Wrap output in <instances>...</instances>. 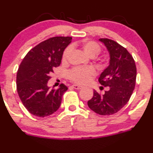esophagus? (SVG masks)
<instances>
[{"mask_svg": "<svg viewBox=\"0 0 153 153\" xmlns=\"http://www.w3.org/2000/svg\"><path fill=\"white\" fill-rule=\"evenodd\" d=\"M72 87L75 89H81L82 88V86L79 85H72Z\"/></svg>", "mask_w": 153, "mask_h": 153, "instance_id": "esophagus-1", "label": "esophagus"}]
</instances>
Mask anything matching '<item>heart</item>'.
<instances>
[{
    "label": "heart",
    "instance_id": "b5f03b06",
    "mask_svg": "<svg viewBox=\"0 0 153 153\" xmlns=\"http://www.w3.org/2000/svg\"><path fill=\"white\" fill-rule=\"evenodd\" d=\"M82 48L86 55L94 57L100 53V46L94 41H85L82 44ZM72 51V47L68 46L62 53V61L66 62ZM96 74V71L92 67H76L69 72V77L71 80L79 84H85Z\"/></svg>",
    "mask_w": 153,
    "mask_h": 153
}]
</instances>
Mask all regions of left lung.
Wrapping results in <instances>:
<instances>
[{"label":"left lung","instance_id":"left-lung-1","mask_svg":"<svg viewBox=\"0 0 153 153\" xmlns=\"http://www.w3.org/2000/svg\"><path fill=\"white\" fill-rule=\"evenodd\" d=\"M109 53V65L99 77V82L108 87L104 94L94 91L88 101L89 108L100 115H111L120 111L129 100L135 86L137 70L132 56L117 42L100 39Z\"/></svg>","mask_w":153,"mask_h":153}]
</instances>
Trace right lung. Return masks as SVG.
<instances>
[{"instance_id":"add662e5","label":"right lung","mask_w":153,"mask_h":153,"mask_svg":"<svg viewBox=\"0 0 153 153\" xmlns=\"http://www.w3.org/2000/svg\"><path fill=\"white\" fill-rule=\"evenodd\" d=\"M72 37L50 38L30 50L17 72L16 85L22 103L32 114L44 117L56 111L68 87L60 85L51 89L48 80L53 69L61 64L62 53Z\"/></svg>"}]
</instances>
